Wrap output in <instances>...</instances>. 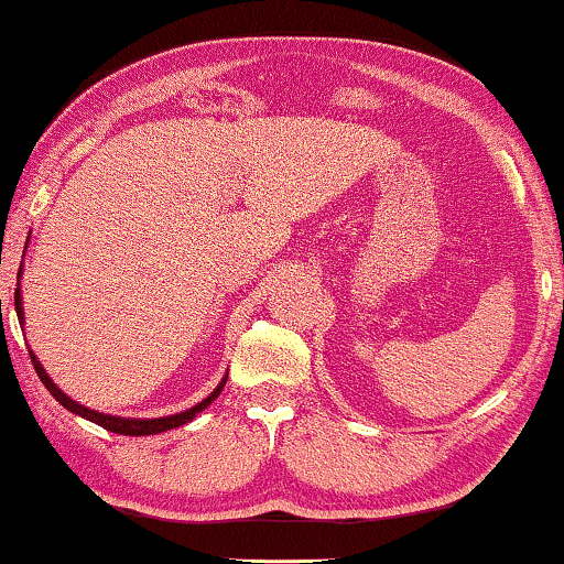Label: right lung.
I'll return each instance as SVG.
<instances>
[{"label": "right lung", "instance_id": "right-lung-1", "mask_svg": "<svg viewBox=\"0 0 564 564\" xmlns=\"http://www.w3.org/2000/svg\"><path fill=\"white\" fill-rule=\"evenodd\" d=\"M17 279H22V265H20V271H17ZM14 308H17V318H20V324L24 326V311H22V293H20V283H17V289H14ZM30 356H32L34 371H37L40 381L44 383V387H47L50 394L55 397L62 406H65L67 411H73V414H77V416L87 419V422H95L97 426L107 429V432L124 434V436H148V434H160V432H167V429H175V426H183V424H187V422H193L195 414H200V411H203L205 406H210L213 401L218 399V394H220L223 387H226V381H228V373H226V377H223V381L218 383V387L210 391V397H205V399L200 401V404H195L193 409H185V411H181V414H173V416H160V419H124V416L100 414V411H95V409H87V406H83V404H77V401L69 399V397L65 394V391H59L57 383L47 377V371H44V366L37 361V356H34L32 351H30Z\"/></svg>", "mask_w": 564, "mask_h": 564}]
</instances>
